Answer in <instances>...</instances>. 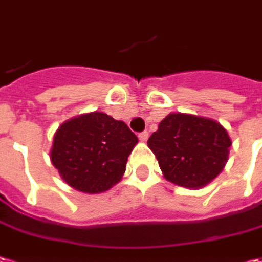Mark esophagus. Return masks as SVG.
Instances as JSON below:
<instances>
[{"instance_id": "34e87169", "label": "esophagus", "mask_w": 262, "mask_h": 262, "mask_svg": "<svg viewBox=\"0 0 262 262\" xmlns=\"http://www.w3.org/2000/svg\"><path fill=\"white\" fill-rule=\"evenodd\" d=\"M147 138H149V132H140V133H139V140H140V142H146V140H147Z\"/></svg>"}]
</instances>
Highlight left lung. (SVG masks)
<instances>
[{"label": "left lung", "instance_id": "obj_1", "mask_svg": "<svg viewBox=\"0 0 262 262\" xmlns=\"http://www.w3.org/2000/svg\"><path fill=\"white\" fill-rule=\"evenodd\" d=\"M147 146L168 181L183 188H201L225 166L231 139L215 120L172 113L159 123Z\"/></svg>", "mask_w": 262, "mask_h": 262}]
</instances>
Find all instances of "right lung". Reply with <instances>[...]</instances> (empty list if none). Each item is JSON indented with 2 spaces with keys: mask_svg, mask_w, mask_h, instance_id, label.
<instances>
[{
  "mask_svg": "<svg viewBox=\"0 0 262 262\" xmlns=\"http://www.w3.org/2000/svg\"><path fill=\"white\" fill-rule=\"evenodd\" d=\"M138 138L122 120L101 112L74 117L54 135L51 162L66 182L86 193L107 191L126 170Z\"/></svg>",
  "mask_w": 262,
  "mask_h": 262,
  "instance_id": "add662e5",
  "label": "right lung"
}]
</instances>
